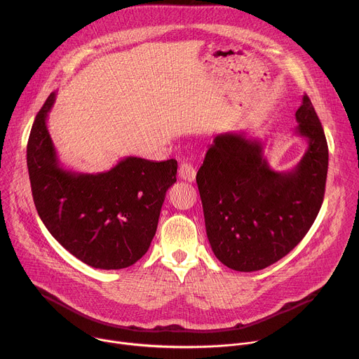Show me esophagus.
I'll use <instances>...</instances> for the list:
<instances>
[{"label":"esophagus","instance_id":"obj_1","mask_svg":"<svg viewBox=\"0 0 359 359\" xmlns=\"http://www.w3.org/2000/svg\"><path fill=\"white\" fill-rule=\"evenodd\" d=\"M179 177L184 182H193L194 179H196V169L193 168L191 163L182 161L179 166Z\"/></svg>","mask_w":359,"mask_h":359}]
</instances>
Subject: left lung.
<instances>
[{"label": "left lung", "instance_id": "8db88e82", "mask_svg": "<svg viewBox=\"0 0 359 359\" xmlns=\"http://www.w3.org/2000/svg\"><path fill=\"white\" fill-rule=\"evenodd\" d=\"M295 135L308 142L289 172L271 169L264 143L245 133L217 135L196 182L209 243L223 265L239 272L265 269L295 248L323 202L328 144L305 94Z\"/></svg>", "mask_w": 359, "mask_h": 359}]
</instances>
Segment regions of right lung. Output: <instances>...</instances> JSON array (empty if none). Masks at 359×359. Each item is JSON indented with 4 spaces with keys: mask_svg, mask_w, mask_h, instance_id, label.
Listing matches in <instances>:
<instances>
[{
    "mask_svg": "<svg viewBox=\"0 0 359 359\" xmlns=\"http://www.w3.org/2000/svg\"><path fill=\"white\" fill-rule=\"evenodd\" d=\"M48 95L27 144L32 199L53 238L95 269L132 266L147 252L177 161L128 156L109 172L77 173L61 165L47 128Z\"/></svg>",
    "mask_w": 359,
    "mask_h": 359,
    "instance_id": "right-lung-1",
    "label": "right lung"
}]
</instances>
